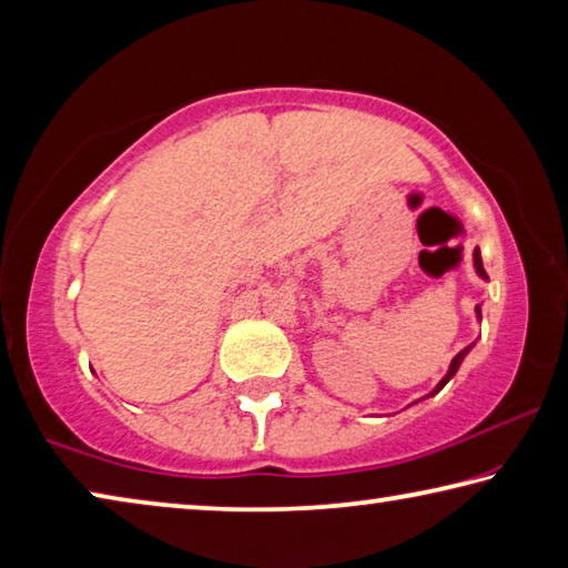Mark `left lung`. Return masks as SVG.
<instances>
[{
    "label": "left lung",
    "instance_id": "obj_1",
    "mask_svg": "<svg viewBox=\"0 0 568 568\" xmlns=\"http://www.w3.org/2000/svg\"><path fill=\"white\" fill-rule=\"evenodd\" d=\"M474 265H476V273H478L480 277H488V275H486V271H484V263H480V253H478V247L474 250ZM476 313H478V318H480V307H478V305H476ZM468 351H470V345H468V348H464V351H460V353L456 355V358H454V361H450V368H448V373H446V378L438 383V388H436L434 393H438L440 388H444V386H446V383H448L450 378H454V376H456L458 365H460V361H464V358H466V353H468Z\"/></svg>",
    "mask_w": 568,
    "mask_h": 568
}]
</instances>
